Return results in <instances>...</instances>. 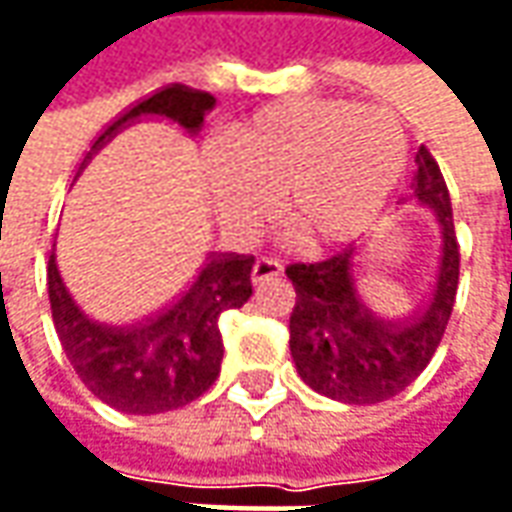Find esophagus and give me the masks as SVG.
<instances>
[{"label": "esophagus", "instance_id": "34e87169", "mask_svg": "<svg viewBox=\"0 0 512 512\" xmlns=\"http://www.w3.org/2000/svg\"><path fill=\"white\" fill-rule=\"evenodd\" d=\"M284 275V263L278 257H257L255 272H252V281L263 284V281H272V278H281Z\"/></svg>", "mask_w": 512, "mask_h": 512}]
</instances>
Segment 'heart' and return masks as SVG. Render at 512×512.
<instances>
[{
    "mask_svg": "<svg viewBox=\"0 0 512 512\" xmlns=\"http://www.w3.org/2000/svg\"><path fill=\"white\" fill-rule=\"evenodd\" d=\"M406 159L400 124L374 106L295 98L260 106L220 138L208 194L234 243L278 220L307 249L359 237L391 196Z\"/></svg>",
    "mask_w": 512,
    "mask_h": 512,
    "instance_id": "obj_1",
    "label": "heart"
}]
</instances>
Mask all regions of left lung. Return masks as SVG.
I'll return each mask as SVG.
<instances>
[{
	"mask_svg": "<svg viewBox=\"0 0 512 512\" xmlns=\"http://www.w3.org/2000/svg\"><path fill=\"white\" fill-rule=\"evenodd\" d=\"M411 199L440 223V255L429 292L414 307H391L359 275L350 246L318 263H289L295 286L289 313V350L301 379L330 400L371 406L406 391L432 362L458 295L461 249L443 173L420 144Z\"/></svg>",
	"mask_w": 512,
	"mask_h": 512,
	"instance_id": "8db88e82",
	"label": "left lung"
}]
</instances>
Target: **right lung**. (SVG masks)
<instances>
[{
    "mask_svg": "<svg viewBox=\"0 0 512 512\" xmlns=\"http://www.w3.org/2000/svg\"><path fill=\"white\" fill-rule=\"evenodd\" d=\"M217 98L182 83L141 98L98 136L95 147L141 115L170 118L199 133ZM252 255L214 252L170 304L136 321L109 324L86 316L48 255V304L54 330L83 385L124 414H162L202 397L220 376V316L252 298Z\"/></svg>",
    "mask_w": 512,
    "mask_h": 512,
    "instance_id": "obj_1",
    "label": "right lung"
}]
</instances>
